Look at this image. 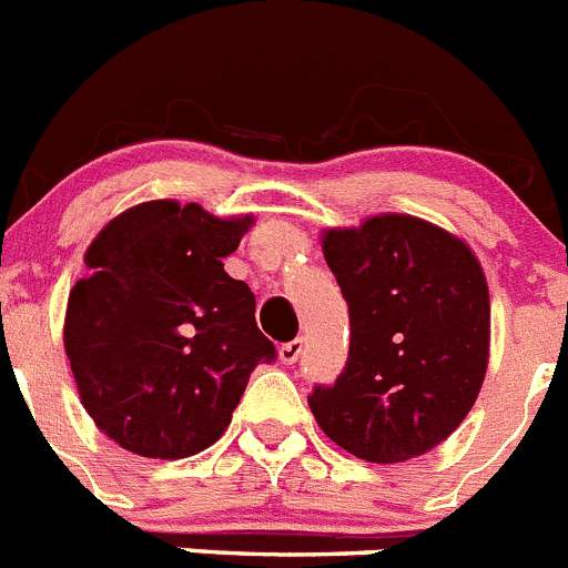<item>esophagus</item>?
Segmentation results:
<instances>
[{
    "mask_svg": "<svg viewBox=\"0 0 568 568\" xmlns=\"http://www.w3.org/2000/svg\"><path fill=\"white\" fill-rule=\"evenodd\" d=\"M302 347H305V342H302V338H291V342H285L283 347H280V362L296 364V358L302 356Z\"/></svg>",
    "mask_w": 568,
    "mask_h": 568,
    "instance_id": "obj_1",
    "label": "esophagus"
}]
</instances>
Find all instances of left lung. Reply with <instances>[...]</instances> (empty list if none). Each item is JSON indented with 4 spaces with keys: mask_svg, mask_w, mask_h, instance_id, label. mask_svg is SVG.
<instances>
[{
    "mask_svg": "<svg viewBox=\"0 0 568 568\" xmlns=\"http://www.w3.org/2000/svg\"><path fill=\"white\" fill-rule=\"evenodd\" d=\"M325 260L349 311L347 364L308 395L322 432L367 463H404L443 443L487 369L490 296L463 241L412 215L331 230Z\"/></svg>",
    "mask_w": 568,
    "mask_h": 568,
    "instance_id": "1",
    "label": "left lung"
}]
</instances>
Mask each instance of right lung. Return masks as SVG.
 I'll list each match as a JSON object with an SVG mask.
<instances>
[{
	"instance_id": "obj_1",
	"label": "right lung",
	"mask_w": 568,
	"mask_h": 568,
	"mask_svg": "<svg viewBox=\"0 0 568 568\" xmlns=\"http://www.w3.org/2000/svg\"><path fill=\"white\" fill-rule=\"evenodd\" d=\"M248 224L145 201L89 246L63 347L83 409L125 452L182 459L210 448L252 369L277 358L254 322L252 288L224 272Z\"/></svg>"
}]
</instances>
